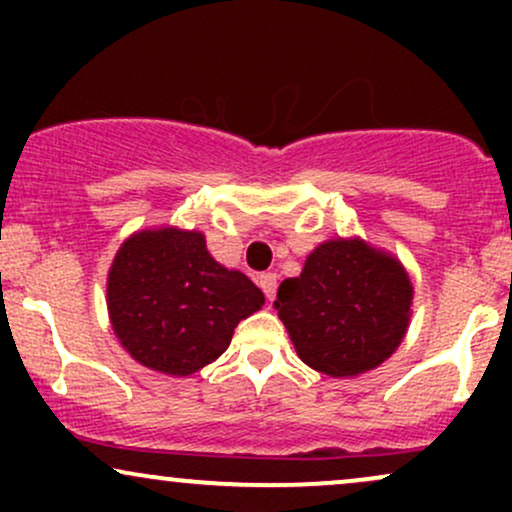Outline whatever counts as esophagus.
Here are the masks:
<instances>
[{
	"label": "esophagus",
	"mask_w": 512,
	"mask_h": 512,
	"mask_svg": "<svg viewBox=\"0 0 512 512\" xmlns=\"http://www.w3.org/2000/svg\"><path fill=\"white\" fill-rule=\"evenodd\" d=\"M260 289L264 291V296L269 298V301H274V296H276V274L274 272H264V274H260Z\"/></svg>",
	"instance_id": "1"
}]
</instances>
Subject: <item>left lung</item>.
<instances>
[{
  "label": "left lung",
  "mask_w": 512,
  "mask_h": 512,
  "mask_svg": "<svg viewBox=\"0 0 512 512\" xmlns=\"http://www.w3.org/2000/svg\"><path fill=\"white\" fill-rule=\"evenodd\" d=\"M274 305L303 363L349 378L402 342L411 284L395 257L361 240H330L310 252L301 276L281 281Z\"/></svg>",
  "instance_id": "obj_1"
}]
</instances>
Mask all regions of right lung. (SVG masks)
Wrapping results in <instances>:
<instances>
[{"label":"right lung","instance_id":"1","mask_svg":"<svg viewBox=\"0 0 512 512\" xmlns=\"http://www.w3.org/2000/svg\"><path fill=\"white\" fill-rule=\"evenodd\" d=\"M262 303V291L221 267L197 231L134 233L108 274L117 339L142 366L178 378L219 358L238 322Z\"/></svg>","mask_w":512,"mask_h":512}]
</instances>
